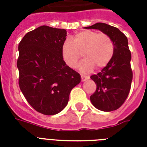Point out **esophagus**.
<instances>
[{"mask_svg":"<svg viewBox=\"0 0 147 147\" xmlns=\"http://www.w3.org/2000/svg\"><path fill=\"white\" fill-rule=\"evenodd\" d=\"M81 78H82V82H85V81L88 80V79L89 78V76H83V75H82V76H81Z\"/></svg>","mask_w":147,"mask_h":147,"instance_id":"34e87169","label":"esophagus"}]
</instances>
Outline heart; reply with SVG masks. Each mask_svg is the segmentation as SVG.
<instances>
[{
  "mask_svg": "<svg viewBox=\"0 0 147 147\" xmlns=\"http://www.w3.org/2000/svg\"><path fill=\"white\" fill-rule=\"evenodd\" d=\"M114 53V44L111 38L105 33H98L85 30L76 33L72 40H66L61 48V55L65 63L75 68L82 55L85 59L78 65L82 72H89L94 67L100 69L111 60Z\"/></svg>",
  "mask_w": 147,
  "mask_h": 147,
  "instance_id": "1",
  "label": "heart"
}]
</instances>
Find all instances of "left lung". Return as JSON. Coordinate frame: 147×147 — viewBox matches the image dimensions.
<instances>
[{"label": "left lung", "mask_w": 147, "mask_h": 147, "mask_svg": "<svg viewBox=\"0 0 147 147\" xmlns=\"http://www.w3.org/2000/svg\"><path fill=\"white\" fill-rule=\"evenodd\" d=\"M85 29H96L111 38L114 53L110 62L91 78L97 85L90 97L92 105L102 111H112L123 105L130 92L133 79L130 66L131 53L127 38L117 27L104 23H97Z\"/></svg>", "instance_id": "8db88e82"}]
</instances>
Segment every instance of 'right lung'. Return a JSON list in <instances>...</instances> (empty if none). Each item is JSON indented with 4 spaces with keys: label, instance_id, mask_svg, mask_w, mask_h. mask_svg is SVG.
Wrapping results in <instances>:
<instances>
[{
    "label": "right lung",
    "instance_id": "right-lung-1",
    "mask_svg": "<svg viewBox=\"0 0 147 147\" xmlns=\"http://www.w3.org/2000/svg\"><path fill=\"white\" fill-rule=\"evenodd\" d=\"M66 36L64 29L41 26L26 33L18 46L20 88L33 108L45 115L62 111L81 82L62 58Z\"/></svg>",
    "mask_w": 147,
    "mask_h": 147
}]
</instances>
